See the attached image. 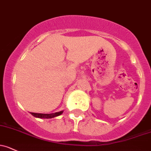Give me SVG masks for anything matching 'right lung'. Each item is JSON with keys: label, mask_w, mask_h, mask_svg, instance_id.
I'll list each match as a JSON object with an SVG mask.
<instances>
[{"label": "right lung", "mask_w": 151, "mask_h": 151, "mask_svg": "<svg viewBox=\"0 0 151 151\" xmlns=\"http://www.w3.org/2000/svg\"><path fill=\"white\" fill-rule=\"evenodd\" d=\"M63 113L62 111L56 112V113L53 114H37V113H31L32 115L35 117H37V118H44V119H50L53 118V117L61 115Z\"/></svg>", "instance_id": "right-lung-1"}]
</instances>
